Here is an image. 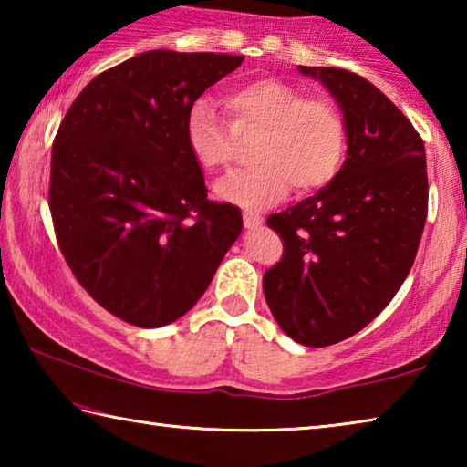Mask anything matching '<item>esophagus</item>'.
<instances>
[{
  "instance_id": "1",
  "label": "esophagus",
  "mask_w": 467,
  "mask_h": 467,
  "mask_svg": "<svg viewBox=\"0 0 467 467\" xmlns=\"http://www.w3.org/2000/svg\"><path fill=\"white\" fill-rule=\"evenodd\" d=\"M243 223H244V228H257L264 224V218L259 214H253V212H244Z\"/></svg>"
}]
</instances>
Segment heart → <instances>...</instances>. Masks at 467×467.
<instances>
[{
  "label": "heart",
  "mask_w": 467,
  "mask_h": 467,
  "mask_svg": "<svg viewBox=\"0 0 467 467\" xmlns=\"http://www.w3.org/2000/svg\"><path fill=\"white\" fill-rule=\"evenodd\" d=\"M226 107L233 125L205 99L189 107L185 121L189 152L208 172L233 162L234 133H262L255 150L259 167L220 181V200L262 210L282 200L292 185L306 193L326 187L337 175L346 152V125L331 102L309 99L275 78H259L234 86L226 94Z\"/></svg>",
  "instance_id": "heart-1"
}]
</instances>
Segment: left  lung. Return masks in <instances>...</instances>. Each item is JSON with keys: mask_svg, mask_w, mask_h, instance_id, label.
Instances as JSON below:
<instances>
[{"mask_svg": "<svg viewBox=\"0 0 467 467\" xmlns=\"http://www.w3.org/2000/svg\"><path fill=\"white\" fill-rule=\"evenodd\" d=\"M342 110L346 161L317 193L272 214L284 255L264 295L295 342L331 346L368 326L412 270L429 210L424 144L377 86L339 67L298 66Z\"/></svg>", "mask_w": 467, "mask_h": 467, "instance_id": "8db88e82", "label": "left lung"}]
</instances>
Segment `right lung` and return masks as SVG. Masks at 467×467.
Returning a JSON list of instances; mask_svg holds the SVG:
<instances>
[{
    "mask_svg": "<svg viewBox=\"0 0 467 467\" xmlns=\"http://www.w3.org/2000/svg\"><path fill=\"white\" fill-rule=\"evenodd\" d=\"M244 57L154 49L107 69L63 117L49 208L84 290L115 317L162 327L192 309L243 231L208 200L189 152V107Z\"/></svg>",
    "mask_w": 467,
    "mask_h": 467,
    "instance_id": "add662e5",
    "label": "right lung"
}]
</instances>
